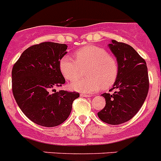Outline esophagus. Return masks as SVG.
Returning a JSON list of instances; mask_svg holds the SVG:
<instances>
[{"label":"esophagus","instance_id":"obj_1","mask_svg":"<svg viewBox=\"0 0 161 161\" xmlns=\"http://www.w3.org/2000/svg\"><path fill=\"white\" fill-rule=\"evenodd\" d=\"M80 96L84 97H91V95L86 94V93H80Z\"/></svg>","mask_w":161,"mask_h":161}]
</instances>
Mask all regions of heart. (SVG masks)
<instances>
[{
    "label": "heart",
    "instance_id": "heart-1",
    "mask_svg": "<svg viewBox=\"0 0 161 161\" xmlns=\"http://www.w3.org/2000/svg\"><path fill=\"white\" fill-rule=\"evenodd\" d=\"M61 74L68 80H73L85 71V78L74 80L70 88L81 93H93L101 88L108 89L115 83L119 76V64L114 56L104 48L85 46L75 52V59L64 55L59 62Z\"/></svg>",
    "mask_w": 161,
    "mask_h": 161
}]
</instances>
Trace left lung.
I'll use <instances>...</instances> for the list:
<instances>
[{"mask_svg": "<svg viewBox=\"0 0 161 161\" xmlns=\"http://www.w3.org/2000/svg\"><path fill=\"white\" fill-rule=\"evenodd\" d=\"M109 49L117 59L119 76L110 90L103 93L106 106L97 113L104 123L119 125L131 119L142 107L149 89L147 68L144 59L128 44L112 40Z\"/></svg>", "mask_w": 161, "mask_h": 161, "instance_id": "8db88e82", "label": "left lung"}]
</instances>
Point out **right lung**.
<instances>
[{
	"label": "right lung",
	"instance_id": "1",
	"mask_svg": "<svg viewBox=\"0 0 161 161\" xmlns=\"http://www.w3.org/2000/svg\"><path fill=\"white\" fill-rule=\"evenodd\" d=\"M66 44L44 42L25 50L12 69V90L24 114L47 127L63 123L79 93L55 90L65 83L59 62L66 55Z\"/></svg>",
	"mask_w": 161,
	"mask_h": 161
}]
</instances>
